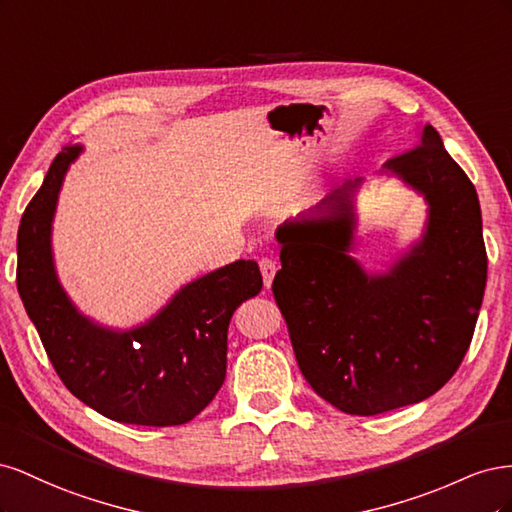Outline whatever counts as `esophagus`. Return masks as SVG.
Instances as JSON below:
<instances>
[{"mask_svg": "<svg viewBox=\"0 0 512 512\" xmlns=\"http://www.w3.org/2000/svg\"><path fill=\"white\" fill-rule=\"evenodd\" d=\"M258 265H260V273H262V282H265V288H271L275 271H277L275 260H271V258H260Z\"/></svg>", "mask_w": 512, "mask_h": 512, "instance_id": "obj_1", "label": "esophagus"}]
</instances>
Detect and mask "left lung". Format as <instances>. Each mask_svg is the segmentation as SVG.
<instances>
[{
	"mask_svg": "<svg viewBox=\"0 0 512 512\" xmlns=\"http://www.w3.org/2000/svg\"><path fill=\"white\" fill-rule=\"evenodd\" d=\"M382 168L429 207L421 241L386 273H367L350 256L361 179L275 232L282 269L273 297L301 374L324 401L356 416L418 404L453 378L487 284L478 196L436 128L427 123L418 145Z\"/></svg>",
	"mask_w": 512,
	"mask_h": 512,
	"instance_id": "obj_1",
	"label": "left lung"
}]
</instances>
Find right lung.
<instances>
[{
  "mask_svg": "<svg viewBox=\"0 0 512 512\" xmlns=\"http://www.w3.org/2000/svg\"><path fill=\"white\" fill-rule=\"evenodd\" d=\"M81 145L57 153L17 235V288L66 389L117 423L168 427L203 412L226 378L228 324L256 297L262 275L237 260L185 284L141 327L115 331L83 316L61 288L51 226L68 166Z\"/></svg>",
  "mask_w": 512,
  "mask_h": 512,
  "instance_id": "add662e5",
  "label": "right lung"
}]
</instances>
